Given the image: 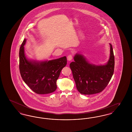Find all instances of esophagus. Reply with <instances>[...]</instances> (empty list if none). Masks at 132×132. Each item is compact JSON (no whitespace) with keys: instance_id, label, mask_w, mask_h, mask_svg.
<instances>
[{"instance_id":"obj_1","label":"esophagus","mask_w":132,"mask_h":132,"mask_svg":"<svg viewBox=\"0 0 132 132\" xmlns=\"http://www.w3.org/2000/svg\"><path fill=\"white\" fill-rule=\"evenodd\" d=\"M73 58V56L72 54H70L67 56V59L68 61H71Z\"/></svg>"}]
</instances>
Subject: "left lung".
<instances>
[{"mask_svg": "<svg viewBox=\"0 0 132 132\" xmlns=\"http://www.w3.org/2000/svg\"><path fill=\"white\" fill-rule=\"evenodd\" d=\"M110 57L105 65L90 64L82 54L77 53L74 62L70 64L76 87L81 94H93L101 93L106 88L113 76L114 56L110 44Z\"/></svg>", "mask_w": 132, "mask_h": 132, "instance_id": "left-lung-1", "label": "left lung"}]
</instances>
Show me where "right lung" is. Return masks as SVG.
Here are the masks:
<instances>
[{
    "label": "right lung",
    "mask_w": 132,
    "mask_h": 132,
    "mask_svg": "<svg viewBox=\"0 0 132 132\" xmlns=\"http://www.w3.org/2000/svg\"><path fill=\"white\" fill-rule=\"evenodd\" d=\"M24 39L19 50V69L23 81L38 94H50L57 88L56 81L62 69L67 64L66 57L38 61L28 59L26 56Z\"/></svg>",
    "instance_id": "1"
}]
</instances>
